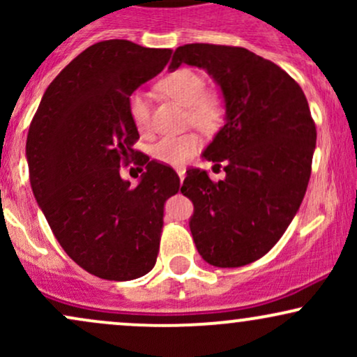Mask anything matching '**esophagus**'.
<instances>
[{
  "instance_id": "esophagus-1",
  "label": "esophagus",
  "mask_w": 357,
  "mask_h": 357,
  "mask_svg": "<svg viewBox=\"0 0 357 357\" xmlns=\"http://www.w3.org/2000/svg\"><path fill=\"white\" fill-rule=\"evenodd\" d=\"M178 176H179V179H181V181H183L184 176H186V169H184V167H179V169H178Z\"/></svg>"
}]
</instances>
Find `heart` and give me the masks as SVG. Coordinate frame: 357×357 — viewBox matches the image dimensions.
<instances>
[{
    "instance_id": "obj_1",
    "label": "heart",
    "mask_w": 357,
    "mask_h": 357,
    "mask_svg": "<svg viewBox=\"0 0 357 357\" xmlns=\"http://www.w3.org/2000/svg\"><path fill=\"white\" fill-rule=\"evenodd\" d=\"M158 89L171 99L188 105L190 122L204 132H215L225 122L227 104L223 96L206 90V79L195 68H176L159 80ZM127 112L139 132L144 136L153 132V110L147 93L134 90L127 99ZM199 147H202V137L195 132L165 136L153 146V155L165 165L181 166L198 153Z\"/></svg>"
}]
</instances>
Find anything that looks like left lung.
Wrapping results in <instances>:
<instances>
[{
	"instance_id": "8db88e82",
	"label": "left lung",
	"mask_w": 357,
	"mask_h": 357,
	"mask_svg": "<svg viewBox=\"0 0 357 357\" xmlns=\"http://www.w3.org/2000/svg\"><path fill=\"white\" fill-rule=\"evenodd\" d=\"M181 63L204 68L227 102V122L203 153L225 162L227 178L188 169L181 186L195 204L192 238L210 265L241 267L270 252L296 216L312 171L315 122L301 85L247 48L183 45L169 68Z\"/></svg>"
}]
</instances>
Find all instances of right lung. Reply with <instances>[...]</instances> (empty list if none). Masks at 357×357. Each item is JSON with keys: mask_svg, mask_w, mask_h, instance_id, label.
<instances>
[{"mask_svg": "<svg viewBox=\"0 0 357 357\" xmlns=\"http://www.w3.org/2000/svg\"><path fill=\"white\" fill-rule=\"evenodd\" d=\"M169 48L129 40L99 42L73 59L45 90L26 137L30 183L53 235L92 275L132 280L155 265L165 203L179 191L171 166L134 149L130 93L158 75ZM134 162L130 187L120 166Z\"/></svg>", "mask_w": 357, "mask_h": 357, "instance_id": "1", "label": "right lung"}]
</instances>
